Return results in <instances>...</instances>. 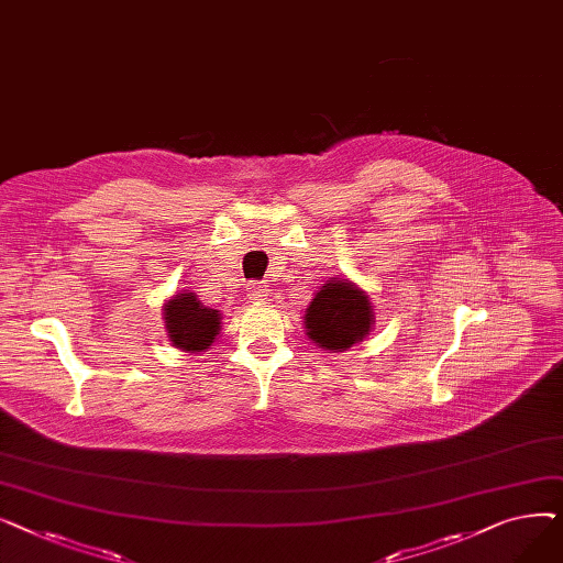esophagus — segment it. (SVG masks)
Instances as JSON below:
<instances>
[{"mask_svg":"<svg viewBox=\"0 0 563 563\" xmlns=\"http://www.w3.org/2000/svg\"><path fill=\"white\" fill-rule=\"evenodd\" d=\"M249 299H251V303H264L266 301V297H269V289H266V285L264 283H257V280H253V283H249Z\"/></svg>","mask_w":563,"mask_h":563,"instance_id":"1","label":"esophagus"}]
</instances>
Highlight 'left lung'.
Returning a JSON list of instances; mask_svg holds the SVG:
<instances>
[{
  "mask_svg": "<svg viewBox=\"0 0 563 563\" xmlns=\"http://www.w3.org/2000/svg\"><path fill=\"white\" fill-rule=\"evenodd\" d=\"M306 335L323 351H346L363 342L374 323V306L356 283L333 278L323 283L306 310Z\"/></svg>",
  "mask_w": 563,
  "mask_h": 563,
  "instance_id": "left-lung-1",
  "label": "left lung"
}]
</instances>
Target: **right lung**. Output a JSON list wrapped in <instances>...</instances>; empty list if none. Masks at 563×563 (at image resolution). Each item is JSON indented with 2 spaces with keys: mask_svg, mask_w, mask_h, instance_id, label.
Returning a JSON list of instances; mask_svg holds the SVG:
<instances>
[{
  "mask_svg": "<svg viewBox=\"0 0 563 563\" xmlns=\"http://www.w3.org/2000/svg\"><path fill=\"white\" fill-rule=\"evenodd\" d=\"M164 323L175 349L198 353L214 344L221 331V314L205 308L194 291L185 289L164 303Z\"/></svg>",
  "mask_w": 563,
  "mask_h": 563,
  "instance_id": "obj_1",
  "label": "right lung"
}]
</instances>
